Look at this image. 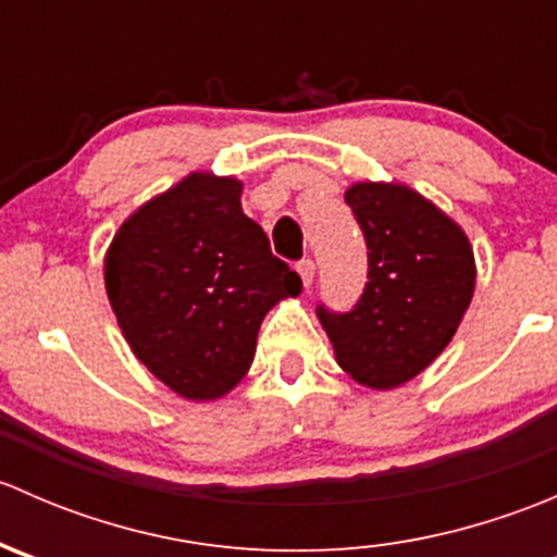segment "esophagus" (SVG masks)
Masks as SVG:
<instances>
[{
	"label": "esophagus",
	"instance_id": "34e87169",
	"mask_svg": "<svg viewBox=\"0 0 557 557\" xmlns=\"http://www.w3.org/2000/svg\"><path fill=\"white\" fill-rule=\"evenodd\" d=\"M296 272H299L301 283H305V288H310L312 285V277H314V263L307 258V261H299L296 263Z\"/></svg>",
	"mask_w": 557,
	"mask_h": 557
}]
</instances>
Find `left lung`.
<instances>
[{
  "label": "left lung",
  "mask_w": 557,
  "mask_h": 557,
  "mask_svg": "<svg viewBox=\"0 0 557 557\" xmlns=\"http://www.w3.org/2000/svg\"><path fill=\"white\" fill-rule=\"evenodd\" d=\"M345 199L367 237L369 283L356 310L318 314L342 372L391 391L453 342L474 296V247L445 210L398 180H358Z\"/></svg>",
  "instance_id": "8db88e82"
}]
</instances>
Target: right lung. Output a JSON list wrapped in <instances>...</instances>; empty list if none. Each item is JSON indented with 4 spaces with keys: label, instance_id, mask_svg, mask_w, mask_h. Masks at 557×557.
Instances as JSON below:
<instances>
[{
    "label": "right lung",
    "instance_id": "1",
    "mask_svg": "<svg viewBox=\"0 0 557 557\" xmlns=\"http://www.w3.org/2000/svg\"><path fill=\"white\" fill-rule=\"evenodd\" d=\"M243 180L196 170L139 205L104 252V288L137 361L177 396L243 383L258 329L301 277L243 212Z\"/></svg>",
    "mask_w": 557,
    "mask_h": 557
}]
</instances>
